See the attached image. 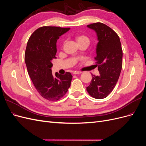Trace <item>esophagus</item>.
Segmentation results:
<instances>
[{
	"label": "esophagus",
	"instance_id": "1",
	"mask_svg": "<svg viewBox=\"0 0 146 146\" xmlns=\"http://www.w3.org/2000/svg\"><path fill=\"white\" fill-rule=\"evenodd\" d=\"M81 72H79V71H74L73 72V74H81Z\"/></svg>",
	"mask_w": 146,
	"mask_h": 146
}]
</instances>
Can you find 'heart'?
Instances as JSON below:
<instances>
[{
	"mask_svg": "<svg viewBox=\"0 0 146 146\" xmlns=\"http://www.w3.org/2000/svg\"><path fill=\"white\" fill-rule=\"evenodd\" d=\"M76 40L78 43V42H87L88 44H89V42H90L88 37L85 35H79L77 36Z\"/></svg>",
	"mask_w": 146,
	"mask_h": 146,
	"instance_id": "b5f03b06",
	"label": "heart"
}]
</instances>
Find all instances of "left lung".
I'll use <instances>...</instances> for the list:
<instances>
[{
    "instance_id": "left-lung-1",
    "label": "left lung",
    "mask_w": 146,
    "mask_h": 146,
    "mask_svg": "<svg viewBox=\"0 0 146 146\" xmlns=\"http://www.w3.org/2000/svg\"><path fill=\"white\" fill-rule=\"evenodd\" d=\"M96 32V66L99 76L92 74V79L87 91L95 99L106 98L113 90L123 66V50L119 37L111 28L101 22L88 25Z\"/></svg>"
}]
</instances>
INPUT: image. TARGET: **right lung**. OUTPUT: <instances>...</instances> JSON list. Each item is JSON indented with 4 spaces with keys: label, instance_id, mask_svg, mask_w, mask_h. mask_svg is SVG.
Segmentation results:
<instances>
[{
    "label": "right lung",
    "instance_id": "add662e5",
    "mask_svg": "<svg viewBox=\"0 0 146 146\" xmlns=\"http://www.w3.org/2000/svg\"><path fill=\"white\" fill-rule=\"evenodd\" d=\"M70 28L42 27L33 33L27 42L25 62L28 73L37 91L48 101L62 98L71 85L72 75L55 73L53 76L52 60L57 52L56 42Z\"/></svg>",
    "mask_w": 146,
    "mask_h": 146
}]
</instances>
